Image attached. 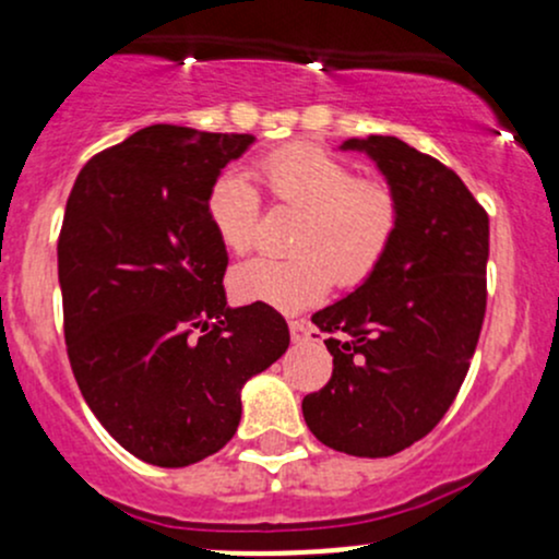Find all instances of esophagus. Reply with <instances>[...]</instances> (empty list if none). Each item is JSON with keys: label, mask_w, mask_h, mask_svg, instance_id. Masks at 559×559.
I'll use <instances>...</instances> for the list:
<instances>
[{"label": "esophagus", "mask_w": 559, "mask_h": 559, "mask_svg": "<svg viewBox=\"0 0 559 559\" xmlns=\"http://www.w3.org/2000/svg\"><path fill=\"white\" fill-rule=\"evenodd\" d=\"M288 331H292V342L294 344L307 342V338H310V333H312V329L305 323V320H288Z\"/></svg>", "instance_id": "34e87169"}]
</instances>
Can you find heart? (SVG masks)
Returning a JSON list of instances; mask_svg holds the SVG:
<instances>
[{
	"label": "heart",
	"mask_w": 559,
	"mask_h": 559,
	"mask_svg": "<svg viewBox=\"0 0 559 559\" xmlns=\"http://www.w3.org/2000/svg\"><path fill=\"white\" fill-rule=\"evenodd\" d=\"M273 202L301 210L294 258H254L230 273L241 301L294 312L329 292L362 286L386 260L400 230V199L378 178H355L344 159L312 144H288L260 159ZM207 215L230 252H247L258 236L260 194L239 170L215 178Z\"/></svg>",
	"instance_id": "1"
}]
</instances>
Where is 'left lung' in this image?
<instances>
[{"label":"left lung","instance_id":"1","mask_svg":"<svg viewBox=\"0 0 559 559\" xmlns=\"http://www.w3.org/2000/svg\"><path fill=\"white\" fill-rule=\"evenodd\" d=\"M400 199L381 267L312 316L329 333L331 381L301 400L318 441L355 457H391L444 418L463 386L486 316L489 215L454 170L396 136L346 139Z\"/></svg>","mask_w":559,"mask_h":559}]
</instances>
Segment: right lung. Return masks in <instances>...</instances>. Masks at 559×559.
Segmentation results:
<instances>
[{
    "instance_id": "right-lung-1",
    "label": "right lung",
    "mask_w": 559,
    "mask_h": 559,
    "mask_svg": "<svg viewBox=\"0 0 559 559\" xmlns=\"http://www.w3.org/2000/svg\"><path fill=\"white\" fill-rule=\"evenodd\" d=\"M254 136L150 126L83 165L57 241L70 368L133 457L183 467L234 439L241 386L288 349L271 305L228 307L210 186Z\"/></svg>"
}]
</instances>
